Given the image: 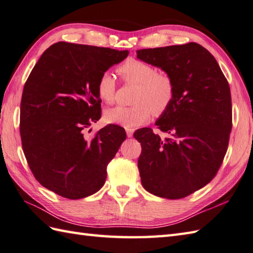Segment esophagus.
<instances>
[{"label":"esophagus","mask_w":253,"mask_h":253,"mask_svg":"<svg viewBox=\"0 0 253 253\" xmlns=\"http://www.w3.org/2000/svg\"><path fill=\"white\" fill-rule=\"evenodd\" d=\"M133 133H134L133 128H126V135H127V137H132L133 136Z\"/></svg>","instance_id":"esophagus-1"}]
</instances>
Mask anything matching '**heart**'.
Instances as JSON below:
<instances>
[{
	"label": "heart",
	"mask_w": 253,
	"mask_h": 253,
	"mask_svg": "<svg viewBox=\"0 0 253 253\" xmlns=\"http://www.w3.org/2000/svg\"><path fill=\"white\" fill-rule=\"evenodd\" d=\"M118 73L126 83L137 84L133 106H116L105 113L107 122L133 128L147 122L153 115H163L171 106L176 95L173 79L155 66L137 59H128L118 68ZM97 95L107 104L115 101L117 83L110 72L98 79Z\"/></svg>",
	"instance_id": "heart-1"
}]
</instances>
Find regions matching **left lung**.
Wrapping results in <instances>:
<instances>
[{"label": "left lung", "mask_w": 253, "mask_h": 253, "mask_svg": "<svg viewBox=\"0 0 253 253\" xmlns=\"http://www.w3.org/2000/svg\"><path fill=\"white\" fill-rule=\"evenodd\" d=\"M137 58L173 79L176 95L155 125L134 133L141 143L137 161L144 189L176 200L213 180L224 161L233 126L231 96L217 61L202 45L189 42L141 49Z\"/></svg>", "instance_id": "8db88e82"}]
</instances>
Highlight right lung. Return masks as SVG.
<instances>
[{
    "label": "right lung",
    "instance_id": "1",
    "mask_svg": "<svg viewBox=\"0 0 253 253\" xmlns=\"http://www.w3.org/2000/svg\"><path fill=\"white\" fill-rule=\"evenodd\" d=\"M127 54V50L60 41L30 72L20 102V138L36 180L50 191L77 200L105 184L107 166L126 138V131L109 125L89 138L84 131L101 117L98 79Z\"/></svg>",
    "mask_w": 253,
    "mask_h": 253
}]
</instances>
